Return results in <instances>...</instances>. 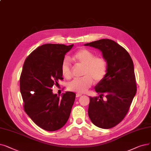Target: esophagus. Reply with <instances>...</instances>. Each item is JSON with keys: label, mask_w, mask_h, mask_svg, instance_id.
<instances>
[{"label": "esophagus", "mask_w": 151, "mask_h": 151, "mask_svg": "<svg viewBox=\"0 0 151 151\" xmlns=\"http://www.w3.org/2000/svg\"><path fill=\"white\" fill-rule=\"evenodd\" d=\"M82 96V94H76V97L78 98V97H80V96Z\"/></svg>", "instance_id": "esophagus-1"}]
</instances>
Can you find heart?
<instances>
[{"label":"heart","instance_id":"b5f03b06","mask_svg":"<svg viewBox=\"0 0 151 151\" xmlns=\"http://www.w3.org/2000/svg\"><path fill=\"white\" fill-rule=\"evenodd\" d=\"M72 59L78 64L84 66L81 78L68 83L69 91L78 93H84L92 86L94 81L99 83L106 77L107 73V62L103 56H96L90 50L82 48L72 55ZM61 72L63 76L70 79L72 76V67L70 61L65 58L61 63Z\"/></svg>","mask_w":151,"mask_h":151}]
</instances>
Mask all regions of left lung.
<instances>
[{"label": "left lung", "mask_w": 151, "mask_h": 151, "mask_svg": "<svg viewBox=\"0 0 151 151\" xmlns=\"http://www.w3.org/2000/svg\"><path fill=\"white\" fill-rule=\"evenodd\" d=\"M84 45L101 50L108 65L106 77L95 86L100 98L89 97L88 115L96 127L113 128L126 116L136 93L133 60L125 49L110 39H100ZM104 95L106 101L103 100Z\"/></svg>", "instance_id": "obj_1"}]
</instances>
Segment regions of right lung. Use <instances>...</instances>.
<instances>
[{
	"label": "right lung",
	"mask_w": 151,
	"mask_h": 151,
	"mask_svg": "<svg viewBox=\"0 0 151 151\" xmlns=\"http://www.w3.org/2000/svg\"><path fill=\"white\" fill-rule=\"evenodd\" d=\"M73 46L46 44L38 47L26 58L19 78L24 112L35 124L53 132L68 121L76 94L66 92L60 98L51 88L63 80L61 63Z\"/></svg>",
	"instance_id": "obj_1"
}]
</instances>
